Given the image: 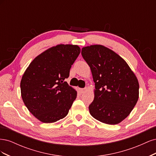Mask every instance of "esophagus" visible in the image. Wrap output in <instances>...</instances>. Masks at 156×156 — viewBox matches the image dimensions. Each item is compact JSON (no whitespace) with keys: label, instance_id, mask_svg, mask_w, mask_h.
Masks as SVG:
<instances>
[{"label":"esophagus","instance_id":"esophagus-1","mask_svg":"<svg viewBox=\"0 0 156 156\" xmlns=\"http://www.w3.org/2000/svg\"><path fill=\"white\" fill-rule=\"evenodd\" d=\"M87 88H81L80 89V91H81V94H84L87 91Z\"/></svg>","mask_w":156,"mask_h":156}]
</instances>
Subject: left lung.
I'll use <instances>...</instances> for the list:
<instances>
[{
  "label": "left lung",
  "instance_id": "8db88e82",
  "mask_svg": "<svg viewBox=\"0 0 156 156\" xmlns=\"http://www.w3.org/2000/svg\"><path fill=\"white\" fill-rule=\"evenodd\" d=\"M81 54L95 83L90 113L103 123H120L138 101L139 84L136 75L120 56L103 45L84 47Z\"/></svg>",
  "mask_w": 156,
  "mask_h": 156
}]
</instances>
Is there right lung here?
I'll use <instances>...</instances> for the list:
<instances>
[{
  "label": "right lung",
  "mask_w": 156,
  "mask_h": 156,
  "mask_svg": "<svg viewBox=\"0 0 156 156\" xmlns=\"http://www.w3.org/2000/svg\"><path fill=\"white\" fill-rule=\"evenodd\" d=\"M80 53L77 45L53 46L37 56L23 75V101L41 122L53 123L68 115L77 91L64 80Z\"/></svg>",
  "instance_id": "right-lung-1"
}]
</instances>
